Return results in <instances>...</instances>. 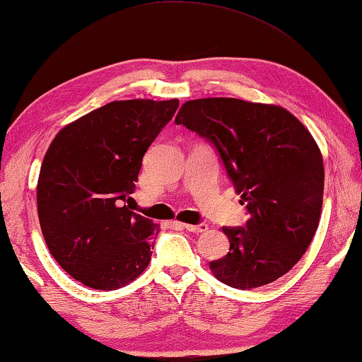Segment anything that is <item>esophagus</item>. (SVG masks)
<instances>
[{"instance_id": "esophagus-1", "label": "esophagus", "mask_w": 362, "mask_h": 362, "mask_svg": "<svg viewBox=\"0 0 362 362\" xmlns=\"http://www.w3.org/2000/svg\"><path fill=\"white\" fill-rule=\"evenodd\" d=\"M183 230L192 231V233H203L207 230L206 223H198V225H189V223H179Z\"/></svg>"}]
</instances>
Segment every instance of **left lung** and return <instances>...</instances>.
<instances>
[{
	"mask_svg": "<svg viewBox=\"0 0 362 362\" xmlns=\"http://www.w3.org/2000/svg\"><path fill=\"white\" fill-rule=\"evenodd\" d=\"M175 124L216 148L249 214L244 226L222 228L230 250L211 262L214 276L241 291L283 276L320 225L324 164L315 139L283 107L226 97L185 102Z\"/></svg>",
	"mask_w": 362,
	"mask_h": 362,
	"instance_id": "8db88e82",
	"label": "left lung"
}]
</instances>
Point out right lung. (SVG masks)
I'll return each mask as SVG.
<instances>
[{"mask_svg": "<svg viewBox=\"0 0 362 362\" xmlns=\"http://www.w3.org/2000/svg\"><path fill=\"white\" fill-rule=\"evenodd\" d=\"M179 100H116L65 126L42 159L36 203L49 252L71 278L113 291L148 267L158 225L132 212L142 158Z\"/></svg>", "mask_w": 362, "mask_h": 362, "instance_id": "add662e5", "label": "right lung"}]
</instances>
